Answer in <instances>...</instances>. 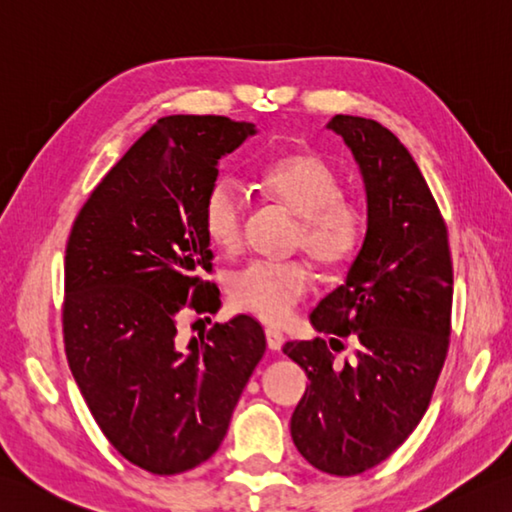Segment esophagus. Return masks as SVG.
Returning <instances> with one entry per match:
<instances>
[{"instance_id": "esophagus-1", "label": "esophagus", "mask_w": 512, "mask_h": 512, "mask_svg": "<svg viewBox=\"0 0 512 512\" xmlns=\"http://www.w3.org/2000/svg\"><path fill=\"white\" fill-rule=\"evenodd\" d=\"M266 344H268L270 350H282L284 335L275 328H266Z\"/></svg>"}]
</instances>
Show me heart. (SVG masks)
I'll use <instances>...</instances> for the list:
<instances>
[{
	"label": "heart",
	"instance_id": "obj_1",
	"mask_svg": "<svg viewBox=\"0 0 512 512\" xmlns=\"http://www.w3.org/2000/svg\"><path fill=\"white\" fill-rule=\"evenodd\" d=\"M268 199L297 219L295 248L319 266L350 262L366 237V213L355 199L342 195V179L315 153L277 157L259 175ZM204 230L217 250L237 253L244 242L246 197L233 177L215 179L204 197ZM313 286L302 262H250L233 273L228 295L244 313L266 324H284Z\"/></svg>",
	"mask_w": 512,
	"mask_h": 512
}]
</instances>
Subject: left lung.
I'll use <instances>...</instances> for the list:
<instances>
[{
	"instance_id": "obj_1",
	"label": "left lung",
	"mask_w": 512,
	"mask_h": 512,
	"mask_svg": "<svg viewBox=\"0 0 512 512\" xmlns=\"http://www.w3.org/2000/svg\"><path fill=\"white\" fill-rule=\"evenodd\" d=\"M353 150L368 226L346 282L310 313L313 342H286L308 386L290 435L308 464L350 477L382 464L422 422L450 342L448 228L406 146L375 119L335 115ZM356 346L339 360L343 342Z\"/></svg>"
}]
</instances>
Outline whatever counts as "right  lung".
Segmentation results:
<instances>
[{"label": "right lung", "instance_id": "right-lung-1", "mask_svg": "<svg viewBox=\"0 0 512 512\" xmlns=\"http://www.w3.org/2000/svg\"><path fill=\"white\" fill-rule=\"evenodd\" d=\"M255 126L170 115L95 186L64 262L66 359L97 426L130 464L177 475L215 453L266 337L237 315L179 346L186 308L217 313L204 197L219 159ZM210 322V317H206Z\"/></svg>", "mask_w": 512, "mask_h": 512}]
</instances>
